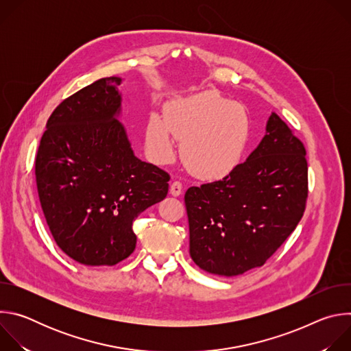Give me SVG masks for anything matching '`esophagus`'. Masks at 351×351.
<instances>
[{
	"instance_id": "esophagus-1",
	"label": "esophagus",
	"mask_w": 351,
	"mask_h": 351,
	"mask_svg": "<svg viewBox=\"0 0 351 351\" xmlns=\"http://www.w3.org/2000/svg\"><path fill=\"white\" fill-rule=\"evenodd\" d=\"M182 190H183V186L179 180H175L172 184H171V189H169V193L173 195V197H178L182 194Z\"/></svg>"
}]
</instances>
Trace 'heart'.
<instances>
[{"instance_id":"obj_1","label":"heart","mask_w":351,"mask_h":351,"mask_svg":"<svg viewBox=\"0 0 351 351\" xmlns=\"http://www.w3.org/2000/svg\"><path fill=\"white\" fill-rule=\"evenodd\" d=\"M144 136L157 162L173 158L175 136L182 141V160L191 173L221 179L241 162L252 122L241 106L215 91H202L172 99L164 108V119L149 115Z\"/></svg>"}]
</instances>
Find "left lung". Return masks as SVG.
I'll return each mask as SVG.
<instances>
[{"mask_svg": "<svg viewBox=\"0 0 351 351\" xmlns=\"http://www.w3.org/2000/svg\"><path fill=\"white\" fill-rule=\"evenodd\" d=\"M307 195L306 148L272 112L243 164L222 180L187 189L191 260L221 276L263 267L298 225Z\"/></svg>", "mask_w": 351, "mask_h": 351, "instance_id": "1", "label": "left lung"}]
</instances>
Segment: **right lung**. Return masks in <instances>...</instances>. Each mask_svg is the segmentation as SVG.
I'll return each mask as SVG.
<instances>
[{"label":"right lung","instance_id":"add662e5","mask_svg":"<svg viewBox=\"0 0 351 351\" xmlns=\"http://www.w3.org/2000/svg\"><path fill=\"white\" fill-rule=\"evenodd\" d=\"M122 79L79 90L47 121L36 157L40 204L72 260L115 265L136 247L133 221L168 194L169 175L138 160L119 122Z\"/></svg>","mask_w":351,"mask_h":351}]
</instances>
